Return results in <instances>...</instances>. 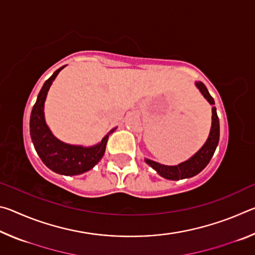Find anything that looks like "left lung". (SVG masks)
Masks as SVG:
<instances>
[{"mask_svg":"<svg viewBox=\"0 0 255 255\" xmlns=\"http://www.w3.org/2000/svg\"><path fill=\"white\" fill-rule=\"evenodd\" d=\"M196 86L199 89L202 96L208 101L211 106L215 105V101L213 97L210 96L208 90H207L206 85L202 82H196ZM213 117H211V128L208 136V139L206 140L204 146L198 150V152L190 157L188 161L182 162L178 164V165L169 166L163 165L157 162H154L152 159L145 158V162L153 167V169L157 172V173L163 176V178L169 180H181V179H188L192 178V176L197 175L198 173L205 169L207 164L213 157V155L217 147L219 141V119L217 116V111L216 108L213 107Z\"/></svg>","mask_w":255,"mask_h":255,"instance_id":"8db88e82","label":"left lung"}]
</instances>
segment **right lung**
Returning <instances> with one entry per match:
<instances>
[{
    "label": "right lung",
    "instance_id": "1",
    "mask_svg": "<svg viewBox=\"0 0 255 255\" xmlns=\"http://www.w3.org/2000/svg\"><path fill=\"white\" fill-rule=\"evenodd\" d=\"M64 67L58 68L45 82L38 94L30 116V136L37 154L47 167L58 174L77 175L91 170L99 163L106 152L108 138L116 128L108 132L100 143L90 147L66 144L53 135L45 122L44 107L51 83Z\"/></svg>",
    "mask_w": 255,
    "mask_h": 255
}]
</instances>
